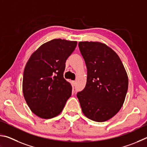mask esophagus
<instances>
[{"mask_svg": "<svg viewBox=\"0 0 147 147\" xmlns=\"http://www.w3.org/2000/svg\"><path fill=\"white\" fill-rule=\"evenodd\" d=\"M71 86H75V85H76V81H71Z\"/></svg>", "mask_w": 147, "mask_h": 147, "instance_id": "obj_1", "label": "esophagus"}]
</instances>
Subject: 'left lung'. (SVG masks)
Instances as JSON below:
<instances>
[{
	"instance_id": "left-lung-1",
	"label": "left lung",
	"mask_w": 147,
	"mask_h": 147,
	"mask_svg": "<svg viewBox=\"0 0 147 147\" xmlns=\"http://www.w3.org/2000/svg\"><path fill=\"white\" fill-rule=\"evenodd\" d=\"M87 68L85 88L77 97L84 115L97 122L114 117L124 103L128 79L119 57L105 44L79 42Z\"/></svg>"
}]
</instances>
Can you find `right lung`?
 Returning a JSON list of instances; mask_svg holds the SVG:
<instances>
[{
    "mask_svg": "<svg viewBox=\"0 0 147 147\" xmlns=\"http://www.w3.org/2000/svg\"><path fill=\"white\" fill-rule=\"evenodd\" d=\"M76 41L53 39L32 53L26 64L22 92L33 113L51 119L63 111L72 87L63 78L66 59L75 50Z\"/></svg>",
    "mask_w": 147,
    "mask_h": 147,
    "instance_id": "add662e5",
    "label": "right lung"
}]
</instances>
